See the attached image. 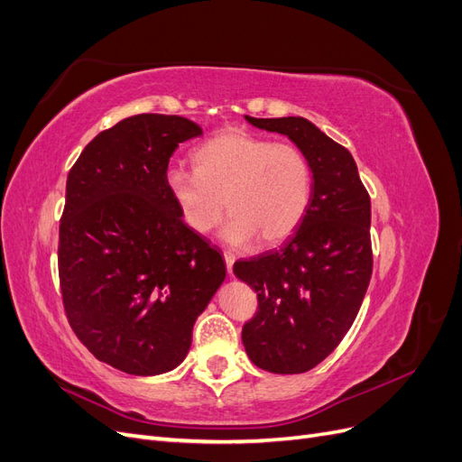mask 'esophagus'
Masks as SVG:
<instances>
[{
  "label": "esophagus",
  "mask_w": 462,
  "mask_h": 462,
  "mask_svg": "<svg viewBox=\"0 0 462 462\" xmlns=\"http://www.w3.org/2000/svg\"><path fill=\"white\" fill-rule=\"evenodd\" d=\"M223 258H226L227 273H229V275H233V263H235V254L231 253V250H226V253H223Z\"/></svg>",
  "instance_id": "esophagus-1"
}]
</instances>
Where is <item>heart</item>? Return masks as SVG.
<instances>
[{
    "label": "heart",
    "mask_w": 462,
    "mask_h": 462,
    "mask_svg": "<svg viewBox=\"0 0 462 462\" xmlns=\"http://www.w3.org/2000/svg\"><path fill=\"white\" fill-rule=\"evenodd\" d=\"M192 165L194 171L173 167L165 173L167 194L200 235L219 226L227 206L233 214L223 239L235 246L256 236L268 246L283 243L312 202V165L295 144L226 129L194 148Z\"/></svg>",
    "instance_id": "obj_1"
}]
</instances>
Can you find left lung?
<instances>
[{"label":"left lung","instance_id":"1","mask_svg":"<svg viewBox=\"0 0 462 462\" xmlns=\"http://www.w3.org/2000/svg\"><path fill=\"white\" fill-rule=\"evenodd\" d=\"M246 121L287 134L312 165V202L299 229L275 253L233 265L258 295V312L243 326L248 358L273 374H302L335 351L365 300L374 263L370 197L351 152L309 119Z\"/></svg>","mask_w":462,"mask_h":462}]
</instances>
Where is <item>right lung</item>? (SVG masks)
I'll return each mask as SVG.
<instances>
[{"instance_id":"obj_1","label":"right lung","mask_w":462,"mask_h":462,"mask_svg":"<svg viewBox=\"0 0 462 462\" xmlns=\"http://www.w3.org/2000/svg\"><path fill=\"white\" fill-rule=\"evenodd\" d=\"M202 129L141 114L102 131L67 175L60 285L69 324L106 365L133 375L179 366L226 263L165 189L170 158Z\"/></svg>"}]
</instances>
